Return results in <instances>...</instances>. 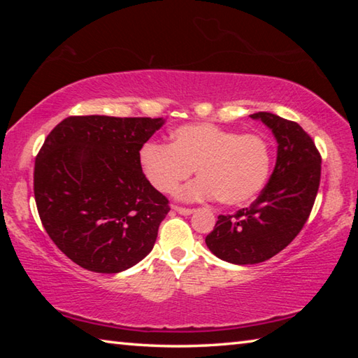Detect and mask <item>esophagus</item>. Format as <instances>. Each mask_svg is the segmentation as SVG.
<instances>
[{
	"label": "esophagus",
	"mask_w": 358,
	"mask_h": 358,
	"mask_svg": "<svg viewBox=\"0 0 358 358\" xmlns=\"http://www.w3.org/2000/svg\"><path fill=\"white\" fill-rule=\"evenodd\" d=\"M175 211H178L180 215H191L192 213V208H186V207H178V205H173L172 207Z\"/></svg>",
	"instance_id": "obj_1"
}]
</instances>
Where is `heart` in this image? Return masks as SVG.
I'll return each mask as SVG.
<instances>
[{
    "mask_svg": "<svg viewBox=\"0 0 358 358\" xmlns=\"http://www.w3.org/2000/svg\"><path fill=\"white\" fill-rule=\"evenodd\" d=\"M138 164L156 191L169 194L189 178L183 199H213L224 205H245L262 191L270 175L271 145L262 134L192 123L171 132V145L150 142L138 153Z\"/></svg>",
    "mask_w": 358,
    "mask_h": 358,
    "instance_id": "b5f03b06",
    "label": "heart"
}]
</instances>
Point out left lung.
I'll return each instance as SVG.
<instances>
[{
  "label": "left lung",
  "mask_w": 358,
  "mask_h": 358,
  "mask_svg": "<svg viewBox=\"0 0 358 358\" xmlns=\"http://www.w3.org/2000/svg\"><path fill=\"white\" fill-rule=\"evenodd\" d=\"M251 118L262 121L276 137L275 171L250 207L217 216L205 238L216 257L237 265L265 262L300 234L316 201L322 162L316 143L299 123L268 112Z\"/></svg>",
  "instance_id": "1"
}]
</instances>
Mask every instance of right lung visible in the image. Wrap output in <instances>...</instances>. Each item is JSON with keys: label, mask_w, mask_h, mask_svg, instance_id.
Segmentation results:
<instances>
[{"label": "right lung", "mask_w": 358, "mask_h": 358, "mask_svg": "<svg viewBox=\"0 0 358 358\" xmlns=\"http://www.w3.org/2000/svg\"><path fill=\"white\" fill-rule=\"evenodd\" d=\"M162 118L68 117L34 162V199L48 237L72 262L120 273L153 250L169 201L138 164Z\"/></svg>", "instance_id": "add662e5"}]
</instances>
